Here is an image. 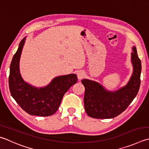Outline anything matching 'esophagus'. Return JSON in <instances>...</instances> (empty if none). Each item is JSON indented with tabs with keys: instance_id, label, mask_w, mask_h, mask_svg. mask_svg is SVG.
Listing matches in <instances>:
<instances>
[{
	"instance_id": "1",
	"label": "esophagus",
	"mask_w": 149,
	"mask_h": 149,
	"mask_svg": "<svg viewBox=\"0 0 149 149\" xmlns=\"http://www.w3.org/2000/svg\"><path fill=\"white\" fill-rule=\"evenodd\" d=\"M77 75L79 79H82L84 78V76H85V74H84V72L83 71H79L77 72Z\"/></svg>"
}]
</instances>
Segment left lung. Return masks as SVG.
Instances as JSON below:
<instances>
[{
	"label": "left lung",
	"mask_w": 149,
	"mask_h": 149,
	"mask_svg": "<svg viewBox=\"0 0 149 149\" xmlns=\"http://www.w3.org/2000/svg\"><path fill=\"white\" fill-rule=\"evenodd\" d=\"M131 62L133 73L126 86L116 91H109L95 81L84 79L81 82L85 88L84 109L90 117L96 119H110L120 114L136 97L140 86L141 61L133 46Z\"/></svg>",
	"instance_id": "obj_1"
}]
</instances>
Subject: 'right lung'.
Masks as SVG:
<instances>
[{"instance_id": "obj_1", "label": "right lung", "mask_w": 149, "mask_h": 149, "mask_svg": "<svg viewBox=\"0 0 149 149\" xmlns=\"http://www.w3.org/2000/svg\"><path fill=\"white\" fill-rule=\"evenodd\" d=\"M25 39L26 37L20 41L10 65L9 87L11 94L29 114L43 117L52 116L59 109L63 95L77 83V77L73 74L61 75L42 88H37L25 82L19 69L20 57Z\"/></svg>"}]
</instances>
